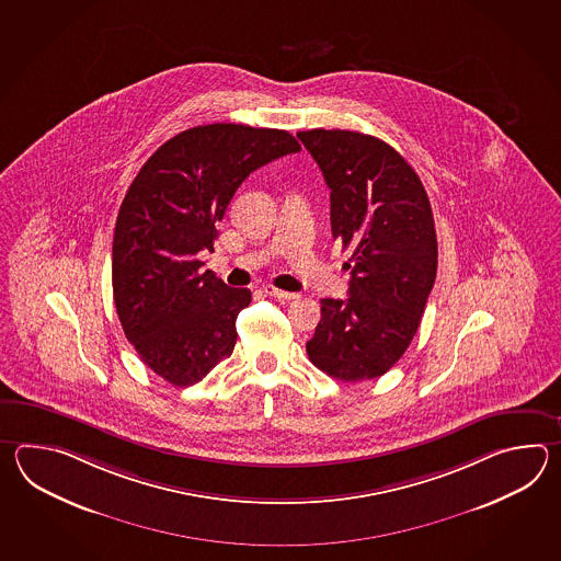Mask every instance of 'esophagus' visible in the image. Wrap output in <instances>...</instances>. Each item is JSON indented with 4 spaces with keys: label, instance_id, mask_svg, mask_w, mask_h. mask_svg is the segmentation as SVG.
<instances>
[{
    "label": "esophagus",
    "instance_id": "1",
    "mask_svg": "<svg viewBox=\"0 0 561 561\" xmlns=\"http://www.w3.org/2000/svg\"><path fill=\"white\" fill-rule=\"evenodd\" d=\"M264 295H268V297L280 298V300H293V298H298L297 293H288V290H280V288H276V286L266 285L263 288Z\"/></svg>",
    "mask_w": 561,
    "mask_h": 561
}]
</instances>
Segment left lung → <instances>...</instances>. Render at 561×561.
Returning <instances> with one entry per match:
<instances>
[{"label": "left lung", "instance_id": "8db88e82", "mask_svg": "<svg viewBox=\"0 0 561 561\" xmlns=\"http://www.w3.org/2000/svg\"><path fill=\"white\" fill-rule=\"evenodd\" d=\"M297 136L331 191L333 239L351 252L348 298H322L307 353L339 381L381 377L411 345L437 275L427 192L375 136L322 128Z\"/></svg>", "mask_w": 561, "mask_h": 561}]
</instances>
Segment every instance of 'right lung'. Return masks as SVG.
<instances>
[{"mask_svg": "<svg viewBox=\"0 0 561 561\" xmlns=\"http://www.w3.org/2000/svg\"><path fill=\"white\" fill-rule=\"evenodd\" d=\"M293 134L244 124L180 131L146 160L119 206L112 247L118 319L144 365L174 387L203 381L237 345L249 288L203 271L216 225L256 168L295 154Z\"/></svg>", "mask_w": 561, "mask_h": 561, "instance_id": "obj_1", "label": "right lung"}]
</instances>
